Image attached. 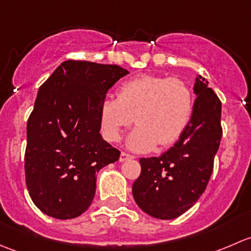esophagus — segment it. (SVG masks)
Listing matches in <instances>:
<instances>
[{"mask_svg": "<svg viewBox=\"0 0 251 251\" xmlns=\"http://www.w3.org/2000/svg\"><path fill=\"white\" fill-rule=\"evenodd\" d=\"M132 159H135V155H132V154L126 153V151H121V154H120V161L132 160Z\"/></svg>", "mask_w": 251, "mask_h": 251, "instance_id": "1", "label": "esophagus"}]
</instances>
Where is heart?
Segmentation results:
<instances>
[{"label": "heart", "mask_w": 251, "mask_h": 251, "mask_svg": "<svg viewBox=\"0 0 251 251\" xmlns=\"http://www.w3.org/2000/svg\"><path fill=\"white\" fill-rule=\"evenodd\" d=\"M194 110V95L184 81L176 77L143 74L119 86L118 97L107 96L100 107L103 137L120 141L123 131L135 121L137 128L128 137L133 151H148L156 143H176L188 127Z\"/></svg>", "instance_id": "b5f03b06"}]
</instances>
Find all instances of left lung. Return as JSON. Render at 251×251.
<instances>
[{"label":"left lung","instance_id":"1","mask_svg":"<svg viewBox=\"0 0 251 251\" xmlns=\"http://www.w3.org/2000/svg\"><path fill=\"white\" fill-rule=\"evenodd\" d=\"M199 75L192 120L178 141L160 156L141 158L132 186L135 201L146 214L173 220L191 209L204 193L222 137L221 102Z\"/></svg>","mask_w":251,"mask_h":251}]
</instances>
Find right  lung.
<instances>
[{
    "instance_id": "obj_1",
    "label": "right lung",
    "mask_w": 251,
    "mask_h": 251,
    "mask_svg": "<svg viewBox=\"0 0 251 251\" xmlns=\"http://www.w3.org/2000/svg\"><path fill=\"white\" fill-rule=\"evenodd\" d=\"M128 72L119 65L65 60L37 92L26 126L25 181L34 204L59 220L90 207L96 175L120 151L100 136V107Z\"/></svg>"
}]
</instances>
